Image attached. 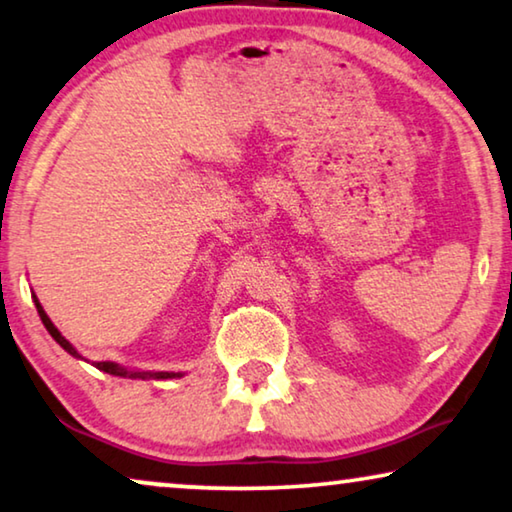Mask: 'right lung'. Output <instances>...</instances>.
<instances>
[{
  "label": "right lung",
  "instance_id": "1",
  "mask_svg": "<svg viewBox=\"0 0 512 512\" xmlns=\"http://www.w3.org/2000/svg\"><path fill=\"white\" fill-rule=\"evenodd\" d=\"M34 302H36V311H39V316H41L43 325H46V330L50 332V335H53L55 342H57L59 346H62L64 351H69L71 355H76V358H80L76 348H73L69 342H66V339L62 337V332H59V330L55 328L53 321H50L46 311H43L41 302L36 300V295H34ZM96 367H99L101 372H106V374H113V376H127V379H175V376H182V374H175V372H129V369H124V367H120V365H115V362H96Z\"/></svg>",
  "mask_w": 512,
  "mask_h": 512
}]
</instances>
